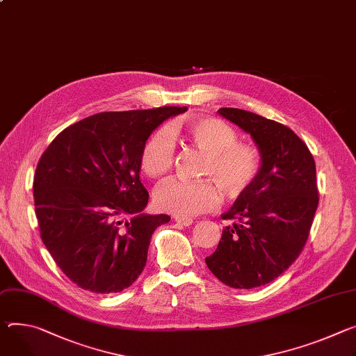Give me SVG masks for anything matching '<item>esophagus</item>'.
Segmentation results:
<instances>
[{"instance_id": "1", "label": "esophagus", "mask_w": 356, "mask_h": 356, "mask_svg": "<svg viewBox=\"0 0 356 356\" xmlns=\"http://www.w3.org/2000/svg\"><path fill=\"white\" fill-rule=\"evenodd\" d=\"M175 221L177 224H181V225H191L193 224V218H187V217H176Z\"/></svg>"}]
</instances>
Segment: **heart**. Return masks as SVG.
<instances>
[{"label": "heart", "instance_id": "obj_1", "mask_svg": "<svg viewBox=\"0 0 356 356\" xmlns=\"http://www.w3.org/2000/svg\"><path fill=\"white\" fill-rule=\"evenodd\" d=\"M179 132L206 153L202 176L209 180L172 179L160 184L154 191V204L159 210L176 217H193L218 206L220 193L214 181L229 196H240L252 184L260 170V156L251 145L237 142V134L230 124L214 118H197L186 122L173 134ZM173 163V139L166 129H160L142 149V169L150 177H160L172 170Z\"/></svg>", "mask_w": 356, "mask_h": 356}]
</instances>
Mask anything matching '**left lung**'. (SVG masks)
<instances>
[{"label":"left lung","mask_w":356,"mask_h":356,"mask_svg":"<svg viewBox=\"0 0 356 356\" xmlns=\"http://www.w3.org/2000/svg\"><path fill=\"white\" fill-rule=\"evenodd\" d=\"M248 134L260 153V170L222 220L209 270L225 285L261 286L280 277L301 254L318 207L316 169L307 145L289 127L236 108L217 111Z\"/></svg>","instance_id":"1"}]
</instances>
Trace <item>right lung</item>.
Here are the masks:
<instances>
[{
    "mask_svg": "<svg viewBox=\"0 0 356 356\" xmlns=\"http://www.w3.org/2000/svg\"><path fill=\"white\" fill-rule=\"evenodd\" d=\"M186 111L96 113L63 129L41 156L34 176L41 238L78 286L120 293L142 274L153 232L170 221L143 213L142 149L156 127Z\"/></svg>",
    "mask_w": 356,
    "mask_h": 356,
    "instance_id": "add662e5",
    "label": "right lung"
}]
</instances>
